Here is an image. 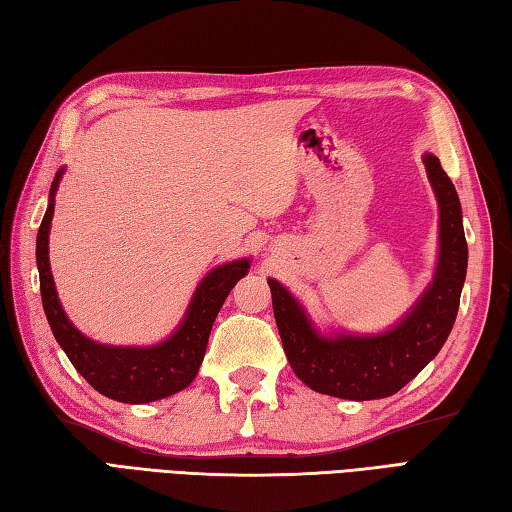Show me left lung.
Segmentation results:
<instances>
[{"mask_svg":"<svg viewBox=\"0 0 512 512\" xmlns=\"http://www.w3.org/2000/svg\"><path fill=\"white\" fill-rule=\"evenodd\" d=\"M424 165L440 203V263L433 285L398 327L373 338L318 336L289 291L278 280H267L291 369L318 393L342 400L398 393L437 356L453 329L468 265L462 205L440 159L426 154Z\"/></svg>","mask_w":512,"mask_h":512,"instance_id":"1","label":"left lung"}]
</instances>
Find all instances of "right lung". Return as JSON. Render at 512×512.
Listing matches in <instances>:
<instances>
[{
	"mask_svg": "<svg viewBox=\"0 0 512 512\" xmlns=\"http://www.w3.org/2000/svg\"><path fill=\"white\" fill-rule=\"evenodd\" d=\"M61 172L64 170H59L55 181H52L48 210L37 232L41 302H44L50 329L55 333L59 347L66 351L68 360L75 364V369L88 380L92 389H97L106 398L125 404L168 398V395L185 389L196 378L218 311H221L232 287L247 274L249 260H234V263L210 271L198 285L179 331L156 347H106V344L92 342L70 325L59 305L50 274L48 232L52 212H55V192Z\"/></svg>",
	"mask_w": 512,
	"mask_h": 512,
	"instance_id": "add662e5",
	"label": "right lung"
}]
</instances>
